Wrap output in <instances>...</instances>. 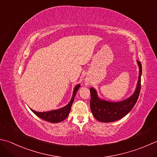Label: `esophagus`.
Wrapping results in <instances>:
<instances>
[{"mask_svg": "<svg viewBox=\"0 0 157 157\" xmlns=\"http://www.w3.org/2000/svg\"><path fill=\"white\" fill-rule=\"evenodd\" d=\"M86 84H88V80H86Z\"/></svg>", "mask_w": 157, "mask_h": 157, "instance_id": "esophagus-1", "label": "esophagus"}]
</instances>
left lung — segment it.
<instances>
[{
	"label": "left lung",
	"mask_w": 157,
	"mask_h": 157,
	"mask_svg": "<svg viewBox=\"0 0 157 157\" xmlns=\"http://www.w3.org/2000/svg\"><path fill=\"white\" fill-rule=\"evenodd\" d=\"M139 67V76L137 86L133 94L124 100L118 102H112L101 99L97 94L96 89L90 88V109L94 117L102 122H112L117 121L125 116L134 105L139 97L141 88V76H142V64L137 60Z\"/></svg>",
	"instance_id": "8db88e82"
}]
</instances>
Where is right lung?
Returning a JSON list of instances; mask_svg holds the SVG:
<instances>
[{
    "label": "right lung",
    "instance_id": "right-lung-1",
    "mask_svg": "<svg viewBox=\"0 0 157 157\" xmlns=\"http://www.w3.org/2000/svg\"><path fill=\"white\" fill-rule=\"evenodd\" d=\"M79 87H80V84H78L75 86L73 92L71 99L70 100L69 103L67 105L61 107V108L43 112L35 111V110H33L31 108L30 109L36 116H37L38 117L44 120V121L52 122V123H58V122H62L68 117L71 109L73 102L74 101L76 93Z\"/></svg>",
    "mask_w": 157,
    "mask_h": 157
}]
</instances>
